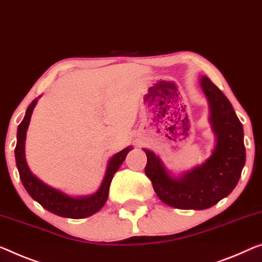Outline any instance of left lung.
<instances>
[{
	"label": "left lung",
	"mask_w": 262,
	"mask_h": 262,
	"mask_svg": "<svg viewBox=\"0 0 262 262\" xmlns=\"http://www.w3.org/2000/svg\"><path fill=\"white\" fill-rule=\"evenodd\" d=\"M200 88L210 106V124L215 136L212 155L201 165L174 176L147 148L145 174L164 204L179 210H206L227 196L238 184L246 162L244 128L226 96L203 76Z\"/></svg>",
	"instance_id": "left-lung-1"
}]
</instances>
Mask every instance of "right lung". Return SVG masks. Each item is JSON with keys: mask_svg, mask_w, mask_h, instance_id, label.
Segmentation results:
<instances>
[{"mask_svg": "<svg viewBox=\"0 0 262 262\" xmlns=\"http://www.w3.org/2000/svg\"><path fill=\"white\" fill-rule=\"evenodd\" d=\"M39 98V97H38ZM38 98H35L26 111L23 120L17 127V143L15 147L16 166L19 173V178L24 188L29 193V195L47 211L54 213L56 215L70 219H82L95 214L106 203L108 196L111 180L114 174L118 171L120 165L125 160L128 151L132 150V146H127L118 154H116L108 159L105 176L100 184L97 192L94 194L84 196H72L62 192L61 190L50 186L42 182L38 177H36L28 166L26 159V138L27 130L29 126L31 115L34 107L38 102Z\"/></svg>", "mask_w": 262, "mask_h": 262, "instance_id": "add662e5", "label": "right lung"}]
</instances>
